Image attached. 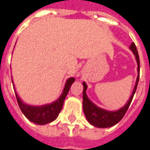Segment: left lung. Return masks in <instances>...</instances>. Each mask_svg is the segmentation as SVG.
Masks as SVG:
<instances>
[{
    "label": "left lung",
    "mask_w": 150,
    "mask_h": 150,
    "mask_svg": "<svg viewBox=\"0 0 150 150\" xmlns=\"http://www.w3.org/2000/svg\"><path fill=\"white\" fill-rule=\"evenodd\" d=\"M129 49L131 50L132 53L134 54V55L137 59V71H138V75L137 78L135 87L132 91V96H130V99L127 102V104L121 108H120L117 111H107L104 110L103 108L97 107L96 104H94L91 102L86 94V90L88 88V86L85 83V82L83 83V112H84L86 118L88 120V121L91 125H92L95 127L97 128H108L112 126L115 125L120 120H121L124 116L125 115L126 112L129 108V105L131 104L133 96L135 94L137 87L138 84L139 76H140V59H139L138 52L136 47L135 43L132 42L130 45Z\"/></svg>",
    "instance_id": "left-lung-1"
}]
</instances>
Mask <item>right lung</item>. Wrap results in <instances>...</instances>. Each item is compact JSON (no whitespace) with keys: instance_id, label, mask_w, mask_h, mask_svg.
<instances>
[{"instance_id":"right-lung-1","label":"right lung","mask_w":150,"mask_h":150,"mask_svg":"<svg viewBox=\"0 0 150 150\" xmlns=\"http://www.w3.org/2000/svg\"><path fill=\"white\" fill-rule=\"evenodd\" d=\"M75 82V78L68 79L66 82L65 87L60 97L51 104H45L42 106H31L22 102L17 93H15L18 105L25 116L31 122L37 125H46L54 121L58 117L60 111L62 110L63 102L71 84Z\"/></svg>"}]
</instances>
